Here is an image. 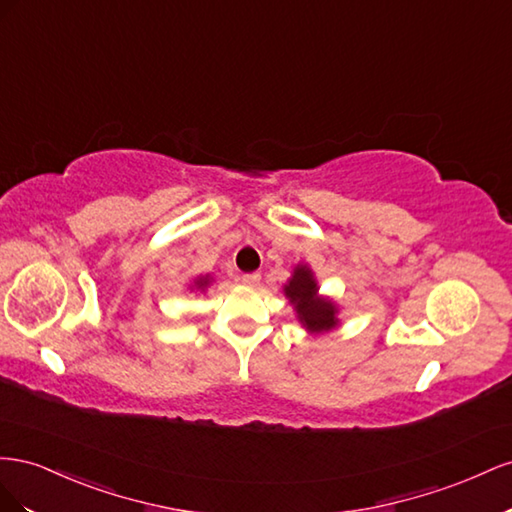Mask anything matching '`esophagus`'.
Returning <instances> with one entry per match:
<instances>
[{
  "label": "esophagus",
  "mask_w": 512,
  "mask_h": 512,
  "mask_svg": "<svg viewBox=\"0 0 512 512\" xmlns=\"http://www.w3.org/2000/svg\"><path fill=\"white\" fill-rule=\"evenodd\" d=\"M240 281H242L244 285H257V283L261 281V274H259V272H246V274L240 276Z\"/></svg>",
  "instance_id": "34e87169"
}]
</instances>
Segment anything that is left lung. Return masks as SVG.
<instances>
[{
    "instance_id": "1",
    "label": "left lung",
    "mask_w": 512,
    "mask_h": 512,
    "mask_svg": "<svg viewBox=\"0 0 512 512\" xmlns=\"http://www.w3.org/2000/svg\"><path fill=\"white\" fill-rule=\"evenodd\" d=\"M317 291L319 287L313 270L304 264H298L294 268V274H291V279L283 287V294L287 296L289 304L294 306L298 321L311 334L328 332L339 326L337 304L328 298H321Z\"/></svg>"
}]
</instances>
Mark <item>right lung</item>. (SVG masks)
<instances>
[{"label":"right lung","mask_w":512,"mask_h":512,"mask_svg":"<svg viewBox=\"0 0 512 512\" xmlns=\"http://www.w3.org/2000/svg\"><path fill=\"white\" fill-rule=\"evenodd\" d=\"M210 281H212V279H210V274H206V276H197V279H195V289H201V291H203V289H206V287L210 285Z\"/></svg>","instance_id":"add662e5"}]
</instances>
